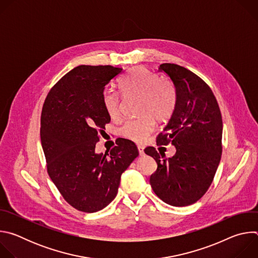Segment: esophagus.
<instances>
[{"label": "esophagus", "mask_w": 258, "mask_h": 258, "mask_svg": "<svg viewBox=\"0 0 258 258\" xmlns=\"http://www.w3.org/2000/svg\"><path fill=\"white\" fill-rule=\"evenodd\" d=\"M138 150L140 155H144V147L142 145H138Z\"/></svg>", "instance_id": "esophagus-1"}]
</instances>
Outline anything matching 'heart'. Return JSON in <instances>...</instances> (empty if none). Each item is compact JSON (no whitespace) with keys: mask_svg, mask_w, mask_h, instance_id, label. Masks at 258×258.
Returning a JSON list of instances; mask_svg holds the SVG:
<instances>
[{"mask_svg":"<svg viewBox=\"0 0 258 258\" xmlns=\"http://www.w3.org/2000/svg\"><path fill=\"white\" fill-rule=\"evenodd\" d=\"M122 96H139L138 113L141 116L126 120L120 127V135L137 143L144 142L153 131L154 118L167 119L173 112L176 93L173 84L167 79H158L150 69L138 66L131 69L119 81ZM120 95L105 91L103 105L107 114L116 118L120 114Z\"/></svg>","mask_w":258,"mask_h":258,"instance_id":"heart-1","label":"heart"}]
</instances>
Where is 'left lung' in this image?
Masks as SVG:
<instances>
[{
	"instance_id": "1",
	"label": "left lung",
	"mask_w": 258,
	"mask_h": 258,
	"mask_svg": "<svg viewBox=\"0 0 258 258\" xmlns=\"http://www.w3.org/2000/svg\"><path fill=\"white\" fill-rule=\"evenodd\" d=\"M172 81L176 101L170 119L157 137V145L172 144L170 158L154 147L145 149L157 169L150 176L154 193L172 206L197 202L208 190L222 157L223 119L209 86L189 69L163 63L159 66Z\"/></svg>"
}]
</instances>
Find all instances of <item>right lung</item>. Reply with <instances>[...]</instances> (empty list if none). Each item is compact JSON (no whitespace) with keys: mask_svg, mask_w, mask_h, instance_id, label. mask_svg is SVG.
<instances>
[{"mask_svg":"<svg viewBox=\"0 0 258 258\" xmlns=\"http://www.w3.org/2000/svg\"><path fill=\"white\" fill-rule=\"evenodd\" d=\"M122 68L81 65L50 90L41 115V141L48 173L64 200L83 212L105 208L117 195L120 176L139 155L120 139L108 154H97L99 134L110 122L105 86Z\"/></svg>","mask_w":258,"mask_h":258,"instance_id":"1","label":"right lung"}]
</instances>
